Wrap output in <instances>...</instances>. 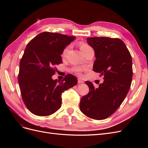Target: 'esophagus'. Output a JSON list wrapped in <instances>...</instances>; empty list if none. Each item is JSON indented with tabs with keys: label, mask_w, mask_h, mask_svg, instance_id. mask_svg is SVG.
<instances>
[{
	"label": "esophagus",
	"mask_w": 148,
	"mask_h": 148,
	"mask_svg": "<svg viewBox=\"0 0 148 148\" xmlns=\"http://www.w3.org/2000/svg\"><path fill=\"white\" fill-rule=\"evenodd\" d=\"M83 83H84V82L83 81L82 79H78V84Z\"/></svg>",
	"instance_id": "esophagus-1"
}]
</instances>
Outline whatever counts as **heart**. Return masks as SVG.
Here are the masks:
<instances>
[{
  "label": "heart",
  "mask_w": 148,
  "mask_h": 148,
  "mask_svg": "<svg viewBox=\"0 0 148 148\" xmlns=\"http://www.w3.org/2000/svg\"><path fill=\"white\" fill-rule=\"evenodd\" d=\"M79 47H80V50L82 51V52L88 50V49H89L91 48L88 45V44H87L86 43H84V42L79 43ZM70 46H67L63 49V51H62V55H61L62 57L64 58L66 56L67 53L69 52V51L70 50Z\"/></svg>",
  "instance_id": "obj_1"
}]
</instances>
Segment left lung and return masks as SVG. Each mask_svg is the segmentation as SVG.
Masks as SVG:
<instances>
[{
	"label": "left lung",
	"instance_id": "obj_1",
	"mask_svg": "<svg viewBox=\"0 0 148 148\" xmlns=\"http://www.w3.org/2000/svg\"><path fill=\"white\" fill-rule=\"evenodd\" d=\"M87 42L95 50L93 70L104 76V82L95 88L91 82H86L89 91L81 99L79 108L89 118L104 120L117 110L130 88L132 56L118 38H88Z\"/></svg>",
	"mask_w": 148,
	"mask_h": 148
}]
</instances>
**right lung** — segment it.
<instances>
[{"mask_svg":"<svg viewBox=\"0 0 148 148\" xmlns=\"http://www.w3.org/2000/svg\"><path fill=\"white\" fill-rule=\"evenodd\" d=\"M75 36L43 32L27 44L20 62L18 83L22 99L31 113L47 116L59 110L62 94L77 84L75 76L69 74L62 82L53 79L55 66L62 62L63 49Z\"/></svg>","mask_w":148,"mask_h":148,"instance_id":"right-lung-1","label":"right lung"}]
</instances>
